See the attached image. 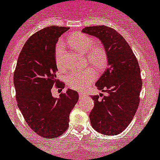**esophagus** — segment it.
Wrapping results in <instances>:
<instances>
[{
	"label": "esophagus",
	"mask_w": 160,
	"mask_h": 160,
	"mask_svg": "<svg viewBox=\"0 0 160 160\" xmlns=\"http://www.w3.org/2000/svg\"><path fill=\"white\" fill-rule=\"evenodd\" d=\"M79 96H80V98H84L86 97V94L82 92H79Z\"/></svg>",
	"instance_id": "esophagus-1"
}]
</instances>
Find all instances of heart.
<instances>
[{
    "mask_svg": "<svg viewBox=\"0 0 160 160\" xmlns=\"http://www.w3.org/2000/svg\"><path fill=\"white\" fill-rule=\"evenodd\" d=\"M68 43L82 55H86V60L98 70L103 69L107 64L108 56L106 51L101 46H94L92 39L89 36L81 33L72 34L68 39ZM64 42H59L55 47V63L59 70L64 68L63 63L64 54ZM96 79V72L93 68H88L81 71L69 72L66 76V82L68 87L73 89L81 90Z\"/></svg>",
    "mask_w": 160,
    "mask_h": 160,
    "instance_id": "obj_1",
    "label": "heart"
}]
</instances>
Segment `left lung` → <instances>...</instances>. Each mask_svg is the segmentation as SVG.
<instances>
[{
	"instance_id": "1",
	"label": "left lung",
	"mask_w": 160,
	"mask_h": 160,
	"mask_svg": "<svg viewBox=\"0 0 160 160\" xmlns=\"http://www.w3.org/2000/svg\"><path fill=\"white\" fill-rule=\"evenodd\" d=\"M82 33L98 38L108 56L107 68L95 84L108 94L101 100L99 95L92 97L94 107L89 113L90 122L96 131L116 135L128 126L139 104L142 80L138 60L127 42L113 29L89 26Z\"/></svg>"
}]
</instances>
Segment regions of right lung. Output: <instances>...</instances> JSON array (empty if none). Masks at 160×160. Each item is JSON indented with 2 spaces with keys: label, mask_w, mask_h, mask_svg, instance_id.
Returning <instances> with one entry per match:
<instances>
[{
  "label": "right lung",
  "mask_w": 160,
  "mask_h": 160,
  "mask_svg": "<svg viewBox=\"0 0 160 160\" xmlns=\"http://www.w3.org/2000/svg\"><path fill=\"white\" fill-rule=\"evenodd\" d=\"M68 27L49 26L36 32L26 42L13 75L18 105L26 123L39 136L56 138L68 127L69 114L79 100L70 88L54 97L51 88H64L56 78L55 47Z\"/></svg>",
  "instance_id": "right-lung-1"
}]
</instances>
